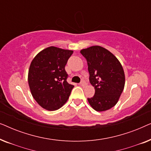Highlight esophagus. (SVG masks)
Returning <instances> with one entry per match:
<instances>
[{"label": "esophagus", "instance_id": "obj_1", "mask_svg": "<svg viewBox=\"0 0 151 151\" xmlns=\"http://www.w3.org/2000/svg\"><path fill=\"white\" fill-rule=\"evenodd\" d=\"M80 84L82 86H83V87H85V86L87 85V84H86V82H85V80H82V82H80Z\"/></svg>", "mask_w": 151, "mask_h": 151}]
</instances>
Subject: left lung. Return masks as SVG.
Segmentation results:
<instances>
[{
    "label": "left lung",
    "mask_w": 151,
    "mask_h": 151,
    "mask_svg": "<svg viewBox=\"0 0 151 151\" xmlns=\"http://www.w3.org/2000/svg\"><path fill=\"white\" fill-rule=\"evenodd\" d=\"M80 53L87 61L89 81L95 88L88 103L97 111L109 110L117 104L124 88L122 66L112 53L100 46L84 49Z\"/></svg>",
    "instance_id": "left-lung-1"
}]
</instances>
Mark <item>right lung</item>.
<instances>
[{
	"label": "right lung",
	"instance_id": "obj_1",
	"mask_svg": "<svg viewBox=\"0 0 151 151\" xmlns=\"http://www.w3.org/2000/svg\"><path fill=\"white\" fill-rule=\"evenodd\" d=\"M73 53L55 47L43 49L31 63L28 82L33 98L48 111H55L67 102L73 85L67 82L65 65Z\"/></svg>",
	"mask_w": 151,
	"mask_h": 151
}]
</instances>
